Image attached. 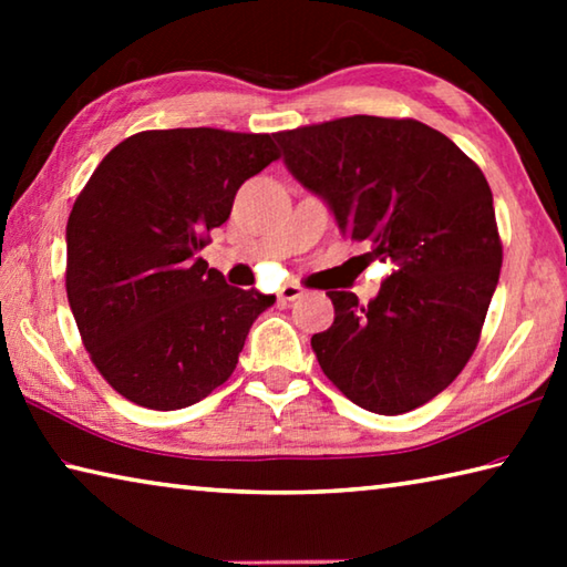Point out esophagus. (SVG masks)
<instances>
[{
	"instance_id": "obj_1",
	"label": "esophagus",
	"mask_w": 567,
	"mask_h": 567,
	"mask_svg": "<svg viewBox=\"0 0 567 567\" xmlns=\"http://www.w3.org/2000/svg\"><path fill=\"white\" fill-rule=\"evenodd\" d=\"M305 287L300 282H287L280 287V292H277V300L280 302H295L297 297H302Z\"/></svg>"
}]
</instances>
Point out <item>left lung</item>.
Returning a JSON list of instances; mask_svg holds the SVG:
<instances>
[{"instance_id":"8db88e82","label":"left lung","mask_w":567,"mask_h":567,"mask_svg":"<svg viewBox=\"0 0 567 567\" xmlns=\"http://www.w3.org/2000/svg\"><path fill=\"white\" fill-rule=\"evenodd\" d=\"M285 165L330 205L342 233L395 265L375 300L330 290L334 322L312 334L324 375L378 415L440 395L480 342L503 267L493 192L427 124L352 114L275 132Z\"/></svg>"}]
</instances>
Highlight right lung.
Wrapping results in <instances>:
<instances>
[{
    "label": "right lung",
    "mask_w": 567,
    "mask_h": 567,
    "mask_svg": "<svg viewBox=\"0 0 567 567\" xmlns=\"http://www.w3.org/2000/svg\"><path fill=\"white\" fill-rule=\"evenodd\" d=\"M280 159L272 134L147 130L104 157L66 223V300L100 375L134 405L179 410L227 382L275 295L197 252L239 185Z\"/></svg>",
    "instance_id": "obj_1"
}]
</instances>
